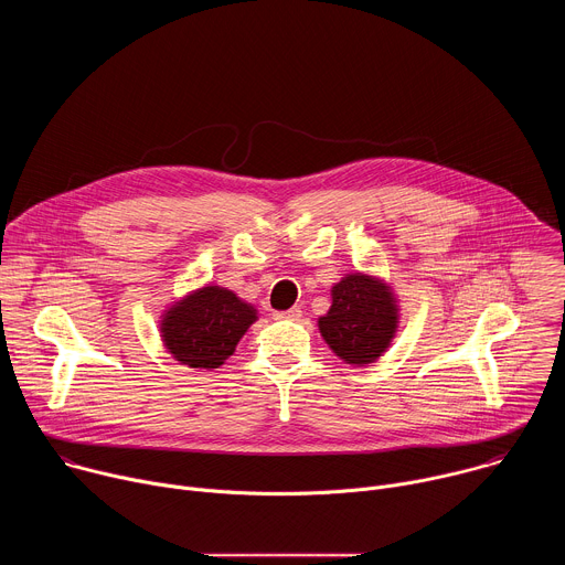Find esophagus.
<instances>
[{
    "label": "esophagus",
    "mask_w": 565,
    "mask_h": 565,
    "mask_svg": "<svg viewBox=\"0 0 565 565\" xmlns=\"http://www.w3.org/2000/svg\"><path fill=\"white\" fill-rule=\"evenodd\" d=\"M273 317H275V319H290V321H297V319L301 317V310H299L297 306H292V308H288V310H277Z\"/></svg>",
    "instance_id": "1"
}]
</instances>
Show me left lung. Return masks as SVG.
<instances>
[{
  "label": "left lung",
  "mask_w": 565,
  "mask_h": 565,
  "mask_svg": "<svg viewBox=\"0 0 565 565\" xmlns=\"http://www.w3.org/2000/svg\"><path fill=\"white\" fill-rule=\"evenodd\" d=\"M333 303L319 317V333L347 364H371L391 344L397 329V306L386 284L353 273L331 290Z\"/></svg>",
  "instance_id": "obj_1"
}]
</instances>
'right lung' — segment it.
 <instances>
[{
    "instance_id": "right-lung-1",
    "label": "right lung",
    "mask_w": 565,
    "mask_h": 565,
    "mask_svg": "<svg viewBox=\"0 0 565 565\" xmlns=\"http://www.w3.org/2000/svg\"><path fill=\"white\" fill-rule=\"evenodd\" d=\"M257 321V310L221 286H203L160 319V338L177 362L218 369Z\"/></svg>"
}]
</instances>
